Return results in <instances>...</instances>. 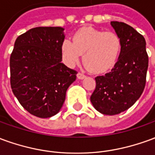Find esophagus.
<instances>
[{"instance_id":"obj_1","label":"esophagus","mask_w":155,"mask_h":155,"mask_svg":"<svg viewBox=\"0 0 155 155\" xmlns=\"http://www.w3.org/2000/svg\"><path fill=\"white\" fill-rule=\"evenodd\" d=\"M77 78L79 79V80H83V79H84L85 78V75H84V74H82V73H78L77 74Z\"/></svg>"}]
</instances>
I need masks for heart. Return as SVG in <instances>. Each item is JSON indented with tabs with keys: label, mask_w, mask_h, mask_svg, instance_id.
<instances>
[{
	"label": "heart",
	"mask_w": 155,
	"mask_h": 155,
	"mask_svg": "<svg viewBox=\"0 0 155 155\" xmlns=\"http://www.w3.org/2000/svg\"><path fill=\"white\" fill-rule=\"evenodd\" d=\"M121 49V39L116 33L91 26L78 30L73 41L65 39L61 44L62 57L68 66L73 67L84 54V64L94 73H103L114 67Z\"/></svg>",
	"instance_id": "heart-1"
}]
</instances>
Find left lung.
<instances>
[{
    "instance_id": "1",
    "label": "left lung",
    "mask_w": 155,
    "mask_h": 155,
    "mask_svg": "<svg viewBox=\"0 0 155 155\" xmlns=\"http://www.w3.org/2000/svg\"><path fill=\"white\" fill-rule=\"evenodd\" d=\"M110 25L121 39V53L109 73L95 78L91 101L101 114L114 115L131 107L143 93L149 57L143 35L124 22Z\"/></svg>"
}]
</instances>
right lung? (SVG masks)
Segmentation results:
<instances>
[{"mask_svg": "<svg viewBox=\"0 0 155 155\" xmlns=\"http://www.w3.org/2000/svg\"><path fill=\"white\" fill-rule=\"evenodd\" d=\"M62 27H35L15 40L10 58L11 86L22 107L39 118L61 110L77 72L61 63Z\"/></svg>", "mask_w": 155, "mask_h": 155, "instance_id": "1", "label": "right lung"}]
</instances>
